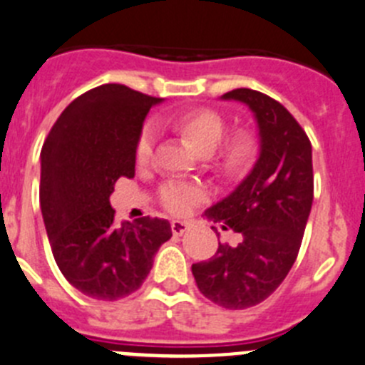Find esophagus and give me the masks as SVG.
<instances>
[{"instance_id": "esophagus-1", "label": "esophagus", "mask_w": 365, "mask_h": 365, "mask_svg": "<svg viewBox=\"0 0 365 365\" xmlns=\"http://www.w3.org/2000/svg\"><path fill=\"white\" fill-rule=\"evenodd\" d=\"M172 232L175 235V237H182L186 231H188V224L182 220H172Z\"/></svg>"}]
</instances>
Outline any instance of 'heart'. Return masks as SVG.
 Segmentation results:
<instances>
[{
	"instance_id": "heart-1",
	"label": "heart",
	"mask_w": 365,
	"mask_h": 365,
	"mask_svg": "<svg viewBox=\"0 0 365 365\" xmlns=\"http://www.w3.org/2000/svg\"><path fill=\"white\" fill-rule=\"evenodd\" d=\"M177 133L188 141L190 147L200 155H210L217 150L225 136V121L213 109H192L173 118ZM155 140L154 125H145L136 143V159L147 163L152 155ZM258 154V141L247 130H240L229 138L217 152V165L225 175H240L251 168ZM204 197L197 186L168 182L161 190V200L173 213H185Z\"/></svg>"
}]
</instances>
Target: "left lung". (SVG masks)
<instances>
[{
	"instance_id": "obj_1",
	"label": "left lung",
	"mask_w": 365,
	"mask_h": 365,
	"mask_svg": "<svg viewBox=\"0 0 365 365\" xmlns=\"http://www.w3.org/2000/svg\"><path fill=\"white\" fill-rule=\"evenodd\" d=\"M222 100L242 102L258 127L259 154L251 172L206 211L222 229L240 232L237 247L218 242L215 256L193 263L200 292L227 310L265 301L292 269L314 200L312 145L296 118L255 89H232Z\"/></svg>"
}]
</instances>
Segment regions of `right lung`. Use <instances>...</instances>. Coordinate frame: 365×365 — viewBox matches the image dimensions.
Listing matches in <instances>:
<instances>
[{
    "label": "right lung",
    "instance_id": "1",
    "mask_svg": "<svg viewBox=\"0 0 365 365\" xmlns=\"http://www.w3.org/2000/svg\"><path fill=\"white\" fill-rule=\"evenodd\" d=\"M163 98L103 84L73 100L41 150V211L58 269L84 296L116 301L136 292L172 237L165 218L114 220L118 179H133L148 110Z\"/></svg>",
    "mask_w": 365,
    "mask_h": 365
}]
</instances>
